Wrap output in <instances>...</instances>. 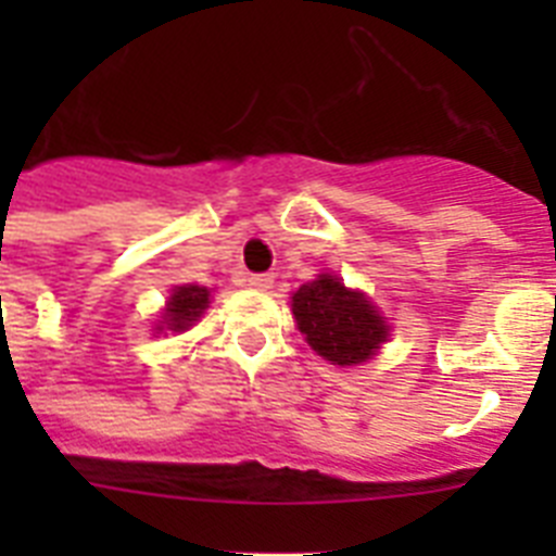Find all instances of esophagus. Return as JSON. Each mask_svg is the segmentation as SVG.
<instances>
[{
	"mask_svg": "<svg viewBox=\"0 0 556 556\" xmlns=\"http://www.w3.org/2000/svg\"><path fill=\"white\" fill-rule=\"evenodd\" d=\"M248 287H253V289H269L273 287V275H267V273H262V275H250L248 278Z\"/></svg>",
	"mask_w": 556,
	"mask_h": 556,
	"instance_id": "obj_1",
	"label": "esophagus"
}]
</instances>
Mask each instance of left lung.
<instances>
[{"label": "left lung", "instance_id": "left-lung-1", "mask_svg": "<svg viewBox=\"0 0 556 556\" xmlns=\"http://www.w3.org/2000/svg\"><path fill=\"white\" fill-rule=\"evenodd\" d=\"M292 314L308 345L333 365H362L387 342L384 317L362 292L345 289L333 275L303 283L292 294Z\"/></svg>", "mask_w": 556, "mask_h": 556}]
</instances>
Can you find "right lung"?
<instances>
[{"label": "right lung", "instance_id": "obj_1", "mask_svg": "<svg viewBox=\"0 0 556 556\" xmlns=\"http://www.w3.org/2000/svg\"><path fill=\"white\" fill-rule=\"evenodd\" d=\"M205 308H208V289L191 287V283L189 287H178L172 292L169 303H166V328L169 331H186ZM159 331H164V326H159Z\"/></svg>", "mask_w": 556, "mask_h": 556}]
</instances>
